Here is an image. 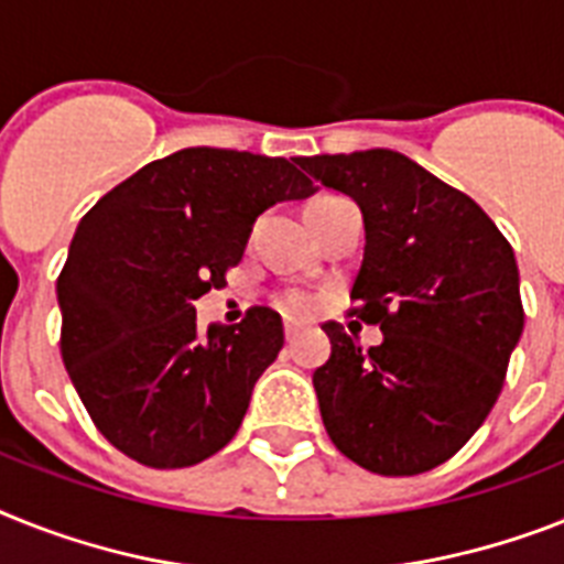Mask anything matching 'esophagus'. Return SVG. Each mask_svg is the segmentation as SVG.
Returning <instances> with one entry per match:
<instances>
[{
    "label": "esophagus",
    "mask_w": 564,
    "mask_h": 564,
    "mask_svg": "<svg viewBox=\"0 0 564 564\" xmlns=\"http://www.w3.org/2000/svg\"><path fill=\"white\" fill-rule=\"evenodd\" d=\"M300 334V323H293V319H285V337L293 339Z\"/></svg>",
    "instance_id": "34e87169"
}]
</instances>
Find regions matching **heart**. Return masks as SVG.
<instances>
[{"label":"heart","instance_id":"heart-1","mask_svg":"<svg viewBox=\"0 0 564 564\" xmlns=\"http://www.w3.org/2000/svg\"><path fill=\"white\" fill-rule=\"evenodd\" d=\"M325 198H332V195H323V198H314V202L308 204V207H314V204L325 202ZM311 305H314V300H311L308 293L305 291H288L285 296H282V308L293 311V314H305V311H311Z\"/></svg>","mask_w":564,"mask_h":564}]
</instances>
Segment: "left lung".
Segmentation results:
<instances>
[{
  "mask_svg": "<svg viewBox=\"0 0 564 564\" xmlns=\"http://www.w3.org/2000/svg\"><path fill=\"white\" fill-rule=\"evenodd\" d=\"M362 209L366 248L351 300L383 343L362 348L325 323L314 371L325 432L377 476H417L453 458L490 415L524 311L510 241L469 195L392 149L296 158Z\"/></svg>",
  "mask_w": 564,
  "mask_h": 564,
  "instance_id": "8db88e82",
  "label": "left lung"
}]
</instances>
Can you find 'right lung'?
Masks as SVG:
<instances>
[{
  "instance_id": "add662e5",
  "label": "right lung",
  "mask_w": 564,
  "mask_h": 564,
  "mask_svg": "<svg viewBox=\"0 0 564 564\" xmlns=\"http://www.w3.org/2000/svg\"><path fill=\"white\" fill-rule=\"evenodd\" d=\"M285 158L193 147L138 170L88 209L57 279L65 371L111 446L193 467L239 432L285 343L271 308L198 332L193 302L225 285L253 221L314 193Z\"/></svg>"
}]
</instances>
